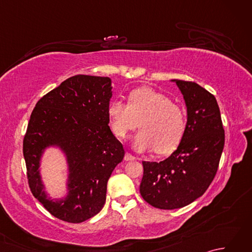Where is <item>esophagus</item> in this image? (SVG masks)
Masks as SVG:
<instances>
[{"mask_svg":"<svg viewBox=\"0 0 252 252\" xmlns=\"http://www.w3.org/2000/svg\"><path fill=\"white\" fill-rule=\"evenodd\" d=\"M134 159H135V157L133 156V155H131L130 153H126V155H125L126 161H130V160H134Z\"/></svg>","mask_w":252,"mask_h":252,"instance_id":"obj_1","label":"esophagus"}]
</instances>
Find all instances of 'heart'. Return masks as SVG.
I'll list each match as a JSON object with an SVG mask.
<instances>
[{"mask_svg":"<svg viewBox=\"0 0 252 252\" xmlns=\"http://www.w3.org/2000/svg\"><path fill=\"white\" fill-rule=\"evenodd\" d=\"M110 126L118 138H126L136 126L141 131L133 138L138 152L171 153L179 146L186 129V117L180 106L153 89L132 91L127 105L115 100L108 107Z\"/></svg>","mask_w":252,"mask_h":252,"instance_id":"obj_1","label":"heart"}]
</instances>
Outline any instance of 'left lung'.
Segmentation results:
<instances>
[{"mask_svg": "<svg viewBox=\"0 0 252 252\" xmlns=\"http://www.w3.org/2000/svg\"><path fill=\"white\" fill-rule=\"evenodd\" d=\"M180 89L187 109L184 136L163 161H143L140 192L155 208L172 210L203 195L218 171L224 129L217 99L195 82L171 80Z\"/></svg>", "mask_w": 252, "mask_h": 252, "instance_id": "1", "label": "left lung"}]
</instances>
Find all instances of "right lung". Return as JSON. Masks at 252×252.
Returning a JSON list of instances; mask_svg holds the SVG:
<instances>
[{"label":"right lung","instance_id":"add662e5","mask_svg":"<svg viewBox=\"0 0 252 252\" xmlns=\"http://www.w3.org/2000/svg\"><path fill=\"white\" fill-rule=\"evenodd\" d=\"M111 79L78 74L68 78L37 101L24 138V157L32 194L52 216L81 223L101 210L107 182L125 157L112 134L108 107ZM57 148L67 164L66 195L48 197L40 175L46 149Z\"/></svg>","mask_w":252,"mask_h":252}]
</instances>
